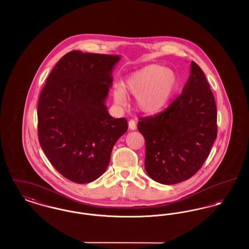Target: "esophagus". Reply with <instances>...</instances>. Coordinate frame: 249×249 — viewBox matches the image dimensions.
<instances>
[{"label": "esophagus", "instance_id": "esophagus-1", "mask_svg": "<svg viewBox=\"0 0 249 249\" xmlns=\"http://www.w3.org/2000/svg\"><path fill=\"white\" fill-rule=\"evenodd\" d=\"M129 129L132 130V131L136 130V123H135V121L132 120V119H131V120L129 121Z\"/></svg>", "mask_w": 249, "mask_h": 249}]
</instances>
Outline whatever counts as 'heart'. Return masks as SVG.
Masks as SVG:
<instances>
[{
    "label": "heart",
    "instance_id": "obj_1",
    "mask_svg": "<svg viewBox=\"0 0 249 249\" xmlns=\"http://www.w3.org/2000/svg\"><path fill=\"white\" fill-rule=\"evenodd\" d=\"M125 88L113 90L115 102L127 104L125 91L136 98V105L142 112L154 114L161 111L172 99L178 88V77L173 70L151 64L131 74L125 81Z\"/></svg>",
    "mask_w": 249,
    "mask_h": 249
}]
</instances>
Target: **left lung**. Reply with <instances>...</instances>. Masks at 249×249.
I'll list each match as a JSON object with an SVG mask.
<instances>
[{
  "mask_svg": "<svg viewBox=\"0 0 249 249\" xmlns=\"http://www.w3.org/2000/svg\"><path fill=\"white\" fill-rule=\"evenodd\" d=\"M190 76L171 104L154 117H140L146 141L145 168L153 180L176 184L195 175L217 136L214 97L202 70L191 62Z\"/></svg>",
  "mask_w": 249,
  "mask_h": 249,
  "instance_id": "left-lung-1",
  "label": "left lung"
}]
</instances>
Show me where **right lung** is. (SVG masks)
<instances>
[{"label":"right lung","mask_w":249,"mask_h":249,"mask_svg":"<svg viewBox=\"0 0 249 249\" xmlns=\"http://www.w3.org/2000/svg\"><path fill=\"white\" fill-rule=\"evenodd\" d=\"M119 55L72 51L59 60L37 106L39 144L59 173L88 183L105 172L117 139L128 130L105 101Z\"/></svg>","instance_id":"obj_1"}]
</instances>
